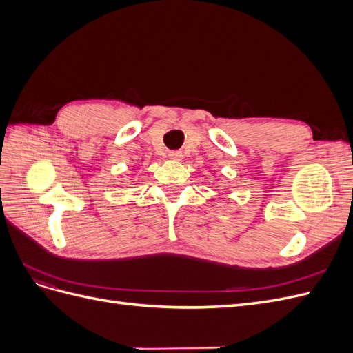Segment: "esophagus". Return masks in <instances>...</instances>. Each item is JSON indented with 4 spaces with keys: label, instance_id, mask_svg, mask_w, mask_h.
Segmentation results:
<instances>
[{
    "label": "esophagus",
    "instance_id": "obj_1",
    "mask_svg": "<svg viewBox=\"0 0 353 353\" xmlns=\"http://www.w3.org/2000/svg\"><path fill=\"white\" fill-rule=\"evenodd\" d=\"M169 159L170 160H175V162H179V160H183V153H181V152H169Z\"/></svg>",
    "mask_w": 353,
    "mask_h": 353
}]
</instances>
